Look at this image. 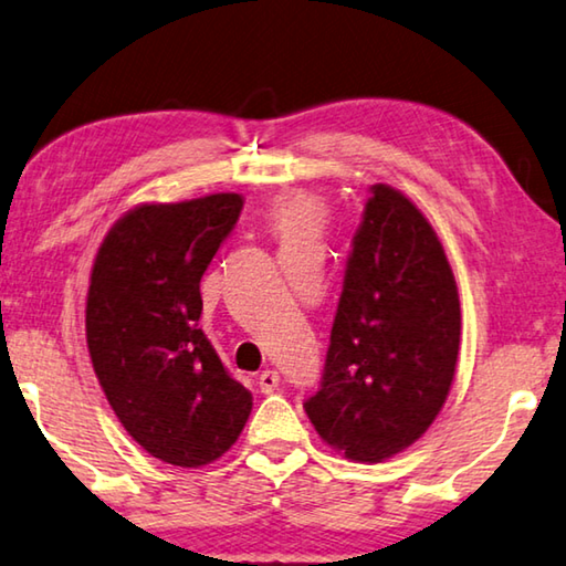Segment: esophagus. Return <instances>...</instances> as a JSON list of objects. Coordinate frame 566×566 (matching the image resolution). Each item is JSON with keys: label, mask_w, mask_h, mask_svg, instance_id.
Instances as JSON below:
<instances>
[{"label": "esophagus", "mask_w": 566, "mask_h": 566, "mask_svg": "<svg viewBox=\"0 0 566 566\" xmlns=\"http://www.w3.org/2000/svg\"><path fill=\"white\" fill-rule=\"evenodd\" d=\"M256 382H259V390L269 396V392H274L276 388H280V375H276V370H264L256 378Z\"/></svg>", "instance_id": "obj_1"}]
</instances>
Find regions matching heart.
Returning <instances> with one entry per match:
<instances>
[{
	"mask_svg": "<svg viewBox=\"0 0 566 566\" xmlns=\"http://www.w3.org/2000/svg\"><path fill=\"white\" fill-rule=\"evenodd\" d=\"M272 221L282 241L312 239L325 221V206L317 196L304 191H290L276 199Z\"/></svg>",
	"mask_w": 566,
	"mask_h": 566,
	"instance_id": "heart-1",
	"label": "heart"
}]
</instances>
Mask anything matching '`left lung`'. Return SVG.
Segmentation results:
<instances>
[{"label":"left lung","mask_w":566,"mask_h":566,"mask_svg":"<svg viewBox=\"0 0 566 566\" xmlns=\"http://www.w3.org/2000/svg\"><path fill=\"white\" fill-rule=\"evenodd\" d=\"M459 343V290L433 227L396 188L370 186L319 390L304 400L312 426L355 461L402 451L443 408Z\"/></svg>","instance_id":"1"}]
</instances>
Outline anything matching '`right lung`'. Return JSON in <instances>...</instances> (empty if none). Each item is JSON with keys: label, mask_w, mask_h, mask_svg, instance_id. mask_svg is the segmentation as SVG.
<instances>
[{"label": "right lung", "mask_w": 566, "mask_h": 566, "mask_svg": "<svg viewBox=\"0 0 566 566\" xmlns=\"http://www.w3.org/2000/svg\"><path fill=\"white\" fill-rule=\"evenodd\" d=\"M239 193L146 203L107 231L90 274L85 329L123 428L156 459L196 469L227 453L251 392L199 329L201 276L234 231Z\"/></svg>", "instance_id": "add662e5"}]
</instances>
